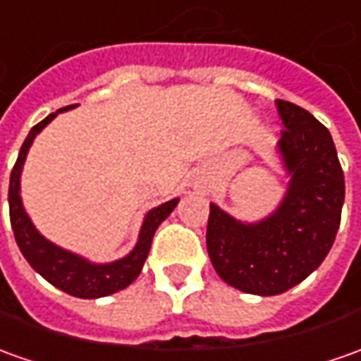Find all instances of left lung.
Segmentation results:
<instances>
[{
	"instance_id": "left-lung-1",
	"label": "left lung",
	"mask_w": 361,
	"mask_h": 361,
	"mask_svg": "<svg viewBox=\"0 0 361 361\" xmlns=\"http://www.w3.org/2000/svg\"><path fill=\"white\" fill-rule=\"evenodd\" d=\"M283 138L276 144L288 188L273 213L241 221L209 203L207 252L233 288L274 296L322 264L334 245L344 205V171L324 124L286 100H276Z\"/></svg>"
}]
</instances>
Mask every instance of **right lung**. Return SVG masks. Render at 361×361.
I'll use <instances>...</instances> for the list:
<instances>
[{"label":"right lung","instance_id":"1","mask_svg":"<svg viewBox=\"0 0 361 361\" xmlns=\"http://www.w3.org/2000/svg\"><path fill=\"white\" fill-rule=\"evenodd\" d=\"M71 109H75V106H67V109H61L49 114L45 120H41L31 128L29 136L23 142L16 166L11 170V178H9V219H11L17 247L21 249L27 263L31 264L47 283H51L53 286H57L59 290L71 294V296H77V298H100V296L118 293L138 279L142 267L148 259L154 233L160 227L161 221H166V217L176 209L180 197H173V200L149 209L144 215L138 241L134 245V249L126 257L116 259L112 263H92L77 252L67 251L43 237L37 231V227L23 207L21 171H23L27 154H29V148H31L37 134L45 128L51 120H55L59 112Z\"/></svg>","mask_w":361,"mask_h":361}]
</instances>
